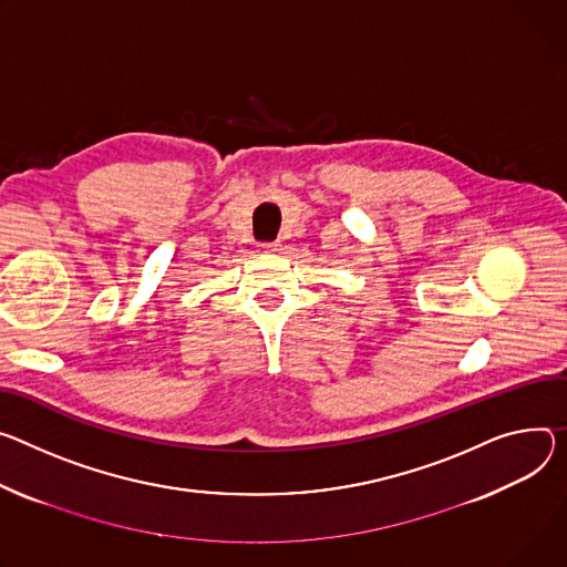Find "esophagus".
Segmentation results:
<instances>
[{
	"instance_id": "34e87169",
	"label": "esophagus",
	"mask_w": 567,
	"mask_h": 567,
	"mask_svg": "<svg viewBox=\"0 0 567 567\" xmlns=\"http://www.w3.org/2000/svg\"><path fill=\"white\" fill-rule=\"evenodd\" d=\"M260 246H262V250H267V252L280 250V244H278V241H265V244H260Z\"/></svg>"
}]
</instances>
